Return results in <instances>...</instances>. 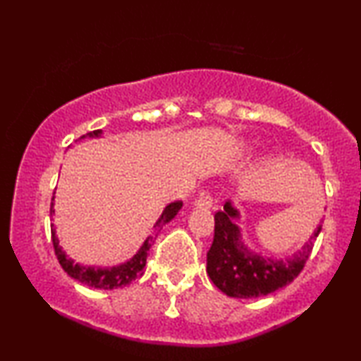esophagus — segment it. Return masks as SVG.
I'll list each match as a JSON object with an SVG mask.
<instances>
[{
    "mask_svg": "<svg viewBox=\"0 0 361 361\" xmlns=\"http://www.w3.org/2000/svg\"><path fill=\"white\" fill-rule=\"evenodd\" d=\"M195 207H199V209H205V210H209L214 207V199H212L209 192H202V195L195 200Z\"/></svg>",
    "mask_w": 361,
    "mask_h": 361,
    "instance_id": "1",
    "label": "esophagus"
}]
</instances>
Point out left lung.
<instances>
[{
  "mask_svg": "<svg viewBox=\"0 0 361 361\" xmlns=\"http://www.w3.org/2000/svg\"><path fill=\"white\" fill-rule=\"evenodd\" d=\"M240 212L231 202H225L224 210L215 214V235L207 253V274L221 293L236 299L268 295L293 283L305 261L309 259L314 241L322 225H319L300 250L286 259L264 258L250 251L241 241V230L235 224Z\"/></svg>",
  "mask_w": 361,
  "mask_h": 361,
  "instance_id": "left-lung-1",
  "label": "left lung"
}]
</instances>
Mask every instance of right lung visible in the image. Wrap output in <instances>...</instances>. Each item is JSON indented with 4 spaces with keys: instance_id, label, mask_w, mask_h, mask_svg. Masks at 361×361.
<instances>
[{
    "instance_id": "1",
    "label": "right lung",
    "mask_w": 361,
    "mask_h": 361,
    "mask_svg": "<svg viewBox=\"0 0 361 361\" xmlns=\"http://www.w3.org/2000/svg\"><path fill=\"white\" fill-rule=\"evenodd\" d=\"M102 136V130H95L87 133L82 137H98ZM80 137V140H82ZM54 200V197H52ZM182 209V202H172L162 212V215L159 216V220L156 221L154 225V235L147 236L145 240V243L141 245V248L137 250V253L133 256L130 261L126 263L113 266V268H97V266H82L78 263H73V259L67 258L66 251H62L61 246H59V238L56 235V228L54 225H51V233H52V243H54V251H56V256L61 263L62 269L71 276V278L77 279L78 283L90 286V288H97V289H116V288H123V286H128L131 281H135L136 278H140L142 274V269L146 266V258H147V251H149L151 245L154 243V238L157 233L162 230V226L174 219L177 215V212ZM51 215H54V204H51Z\"/></svg>"
}]
</instances>
